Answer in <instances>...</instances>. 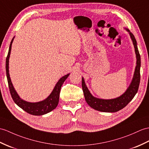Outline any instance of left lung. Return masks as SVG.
<instances>
[{
  "label": "left lung",
  "mask_w": 149,
  "mask_h": 149,
  "mask_svg": "<svg viewBox=\"0 0 149 149\" xmlns=\"http://www.w3.org/2000/svg\"><path fill=\"white\" fill-rule=\"evenodd\" d=\"M126 30L130 33L136 56V66L135 68V71H134L132 82H131L126 91L117 98L111 100L96 98L92 96L88 90L87 86L85 84L84 79L82 78V88L86 101L91 108L98 110V111L103 112H116L119 111L128 104L134 98V96H135L138 90L140 81V55L138 49L136 40L134 38V36L128 29H126Z\"/></svg>",
  "instance_id": "1"
}]
</instances>
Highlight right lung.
<instances>
[{"label": "right lung", "mask_w": 149, "mask_h": 149, "mask_svg": "<svg viewBox=\"0 0 149 149\" xmlns=\"http://www.w3.org/2000/svg\"><path fill=\"white\" fill-rule=\"evenodd\" d=\"M14 38L12 39L11 44L9 46V52L8 56L6 58V75L8 79V86L9 88L10 93H11V97L15 102L16 104L19 106L20 108H22L25 112L30 114H32L33 116H42L44 114H46L54 110L57 107L59 102V98H60V93L61 86L63 84L64 81L66 80L67 78L68 77L69 74L65 75L63 77H62L58 82L56 83V86L54 89L51 93V95L48 97L43 100L42 102H37V103H30L26 101H24L22 99L19 98L18 95L17 94L16 91L14 88L11 81V79L9 77V59L11 53V46L13 41Z\"/></svg>", "instance_id": "obj_1"}]
</instances>
